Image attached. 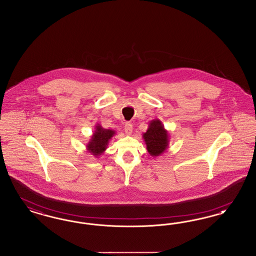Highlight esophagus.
Masks as SVG:
<instances>
[{
  "label": "esophagus",
  "mask_w": 256,
  "mask_h": 256,
  "mask_svg": "<svg viewBox=\"0 0 256 256\" xmlns=\"http://www.w3.org/2000/svg\"><path fill=\"white\" fill-rule=\"evenodd\" d=\"M132 130H134L132 124L130 122H126V126H124V132L128 134V135H130V134H132Z\"/></svg>",
  "instance_id": "obj_1"
}]
</instances>
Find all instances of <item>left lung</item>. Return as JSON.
Here are the masks:
<instances>
[{
    "mask_svg": "<svg viewBox=\"0 0 256 256\" xmlns=\"http://www.w3.org/2000/svg\"><path fill=\"white\" fill-rule=\"evenodd\" d=\"M148 152L152 156H159L169 146L170 136L168 130L159 119H154L148 124L146 132L143 134Z\"/></svg>",
    "mask_w": 256,
    "mask_h": 256,
    "instance_id": "left-lung-1",
    "label": "left lung"
}]
</instances>
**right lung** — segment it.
<instances>
[{
  "mask_svg": "<svg viewBox=\"0 0 256 256\" xmlns=\"http://www.w3.org/2000/svg\"><path fill=\"white\" fill-rule=\"evenodd\" d=\"M115 134V130L104 128L100 124H98L95 126V130L91 135L89 142L86 144L87 152L97 158L108 148L110 139Z\"/></svg>",
  "mask_w": 256,
  "mask_h": 256,
  "instance_id": "obj_1",
  "label": "right lung"
}]
</instances>
